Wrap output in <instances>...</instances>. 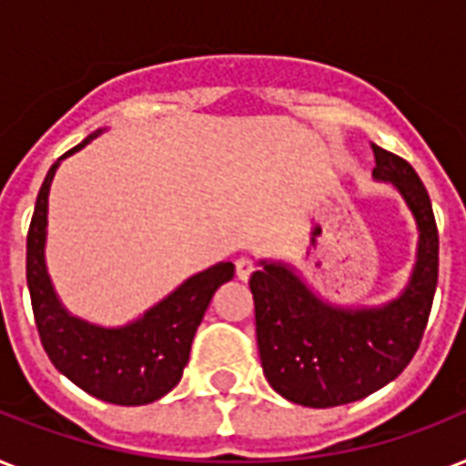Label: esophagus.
<instances>
[{"instance_id": "esophagus-1", "label": "esophagus", "mask_w": 466, "mask_h": 466, "mask_svg": "<svg viewBox=\"0 0 466 466\" xmlns=\"http://www.w3.org/2000/svg\"><path fill=\"white\" fill-rule=\"evenodd\" d=\"M234 266H237V278H239V280H248V278H251V273L256 270L254 258H248V256H241V258H237V261H234Z\"/></svg>"}]
</instances>
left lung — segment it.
Returning <instances> with one entry per match:
<instances>
[{"label": "left lung", "mask_w": 466, "mask_h": 466, "mask_svg": "<svg viewBox=\"0 0 466 466\" xmlns=\"http://www.w3.org/2000/svg\"><path fill=\"white\" fill-rule=\"evenodd\" d=\"M372 152V176L397 186L420 232L419 261L404 295L380 309H336L285 266L263 263L248 280L263 375L280 397L311 409L350 404L401 375L433 307L438 225L428 190L409 161L377 145Z\"/></svg>", "instance_id": "1"}]
</instances>
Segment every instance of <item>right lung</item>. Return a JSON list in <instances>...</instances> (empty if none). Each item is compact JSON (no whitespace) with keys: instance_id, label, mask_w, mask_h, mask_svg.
I'll use <instances>...</instances> for the list:
<instances>
[{"instance_id":"right-lung-1","label":"right lung","mask_w":466,"mask_h":466,"mask_svg":"<svg viewBox=\"0 0 466 466\" xmlns=\"http://www.w3.org/2000/svg\"><path fill=\"white\" fill-rule=\"evenodd\" d=\"M96 135H89L82 145L65 152L50 167L40 186L25 237V280L40 343L55 368L101 401L140 406L157 401L178 384L188 362L196 329L203 321L205 309L219 285L234 278V266L229 261L218 263L188 278L178 290L152 307L140 321L123 329H98L69 317L55 298L43 258L47 190L60 161L82 149Z\"/></svg>"}]
</instances>
